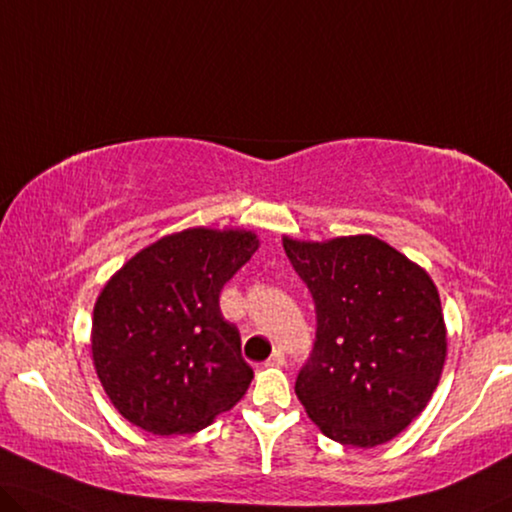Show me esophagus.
<instances>
[{
    "label": "esophagus",
    "instance_id": "esophagus-1",
    "mask_svg": "<svg viewBox=\"0 0 512 512\" xmlns=\"http://www.w3.org/2000/svg\"><path fill=\"white\" fill-rule=\"evenodd\" d=\"M266 365H273V368H280V365H285V352H282V349H273V354L269 356Z\"/></svg>",
    "mask_w": 512,
    "mask_h": 512
}]
</instances>
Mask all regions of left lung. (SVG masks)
Returning a JSON list of instances; mask_svg holds the SVG:
<instances>
[{"instance_id": "8db88e82", "label": "left lung", "mask_w": 512, "mask_h": 512, "mask_svg": "<svg viewBox=\"0 0 512 512\" xmlns=\"http://www.w3.org/2000/svg\"><path fill=\"white\" fill-rule=\"evenodd\" d=\"M282 248L315 301L317 333L294 391L326 437L386 444L430 402L446 361L432 278L377 236Z\"/></svg>"}]
</instances>
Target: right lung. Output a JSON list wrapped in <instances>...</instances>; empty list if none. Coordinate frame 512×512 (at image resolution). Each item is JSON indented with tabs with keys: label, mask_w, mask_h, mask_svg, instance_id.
Instances as JSON below:
<instances>
[{
	"label": "right lung",
	"mask_w": 512,
	"mask_h": 512,
	"mask_svg": "<svg viewBox=\"0 0 512 512\" xmlns=\"http://www.w3.org/2000/svg\"><path fill=\"white\" fill-rule=\"evenodd\" d=\"M257 246L253 232L193 227L140 250L103 287L91 356L126 421L163 437L193 434L243 398L253 368L220 292Z\"/></svg>",
	"instance_id": "obj_1"
}]
</instances>
